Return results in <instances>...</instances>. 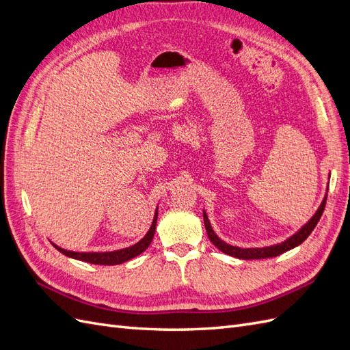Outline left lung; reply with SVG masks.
<instances>
[{
	"mask_svg": "<svg viewBox=\"0 0 350 350\" xmlns=\"http://www.w3.org/2000/svg\"><path fill=\"white\" fill-rule=\"evenodd\" d=\"M328 189V188H327ZM325 201H327V194L323 200L321 206L319 207V210L315 211V215L308 220V224H305L295 235H292L291 238L286 239L282 243H278V245H271V247H264V248H239V247H234L229 245L225 241H221L216 234L215 230L211 229L208 217L206 215V211H203V217H204V226H206V232L208 239L215 243V245L221 251L228 254V256L237 257V258H242V260H260V258H270V257H278L280 254L289 251L295 247L301 245V243L311 235V232L314 230V228L319 224V220L321 219V215L325 207Z\"/></svg>",
	"mask_w": 350,
	"mask_h": 350,
	"instance_id": "1",
	"label": "left lung"
}]
</instances>
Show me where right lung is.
<instances>
[{"mask_svg": "<svg viewBox=\"0 0 350 350\" xmlns=\"http://www.w3.org/2000/svg\"><path fill=\"white\" fill-rule=\"evenodd\" d=\"M156 221H157V210L154 213L152 226L149 229V232L144 235V238L142 241H139L133 247L129 248H122L118 251H111V252H74V251H67L64 248H61L55 243H52L59 252L64 254L67 257L76 258L80 261H86L90 264H100V266H115V264H122L125 261H129L134 257L139 256L143 251L147 250V247L150 245V242L154 237V230H156Z\"/></svg>", "mask_w": 350, "mask_h": 350, "instance_id": "add662e5", "label": "right lung"}]
</instances>
